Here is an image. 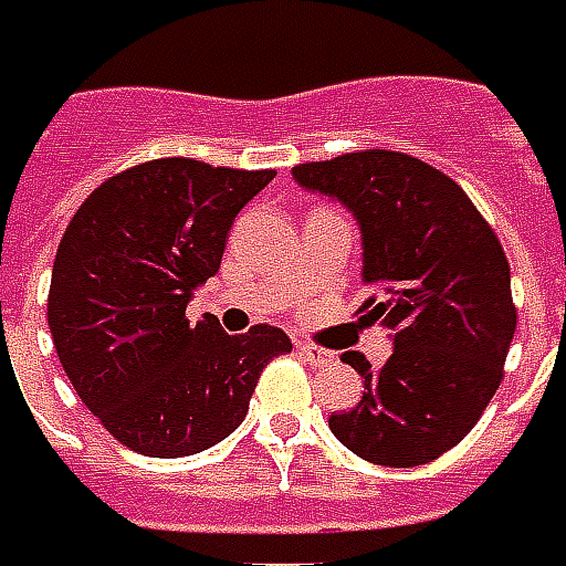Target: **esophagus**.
I'll return each mask as SVG.
<instances>
[{"instance_id": "esophagus-1", "label": "esophagus", "mask_w": 566, "mask_h": 566, "mask_svg": "<svg viewBox=\"0 0 566 566\" xmlns=\"http://www.w3.org/2000/svg\"><path fill=\"white\" fill-rule=\"evenodd\" d=\"M295 350H298V356H304L311 366H326V363H332V359H335V354H332V350H323V347L307 344V340H295Z\"/></svg>"}]
</instances>
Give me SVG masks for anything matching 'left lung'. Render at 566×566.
<instances>
[{"instance_id":"8db88e82","label":"left lung","mask_w":566,"mask_h":566,"mask_svg":"<svg viewBox=\"0 0 566 566\" xmlns=\"http://www.w3.org/2000/svg\"><path fill=\"white\" fill-rule=\"evenodd\" d=\"M292 176L354 212L371 286L363 319L392 338L380 368L340 356L366 390L350 411H332L328 430L378 467L430 463L479 423L503 380L515 335L506 252L451 176L402 151L368 148Z\"/></svg>"}]
</instances>
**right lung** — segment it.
Instances as JSON below:
<instances>
[{"label": "right lung", "mask_w": 566, "mask_h": 566, "mask_svg": "<svg viewBox=\"0 0 566 566\" xmlns=\"http://www.w3.org/2000/svg\"><path fill=\"white\" fill-rule=\"evenodd\" d=\"M274 170L161 158L112 176L60 240L48 326L60 366L106 430L146 457H188L238 430L283 328L228 335L186 307L226 252L238 212Z\"/></svg>", "instance_id": "1"}]
</instances>
